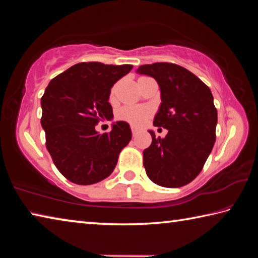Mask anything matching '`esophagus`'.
Listing matches in <instances>:
<instances>
[{"mask_svg":"<svg viewBox=\"0 0 258 258\" xmlns=\"http://www.w3.org/2000/svg\"><path fill=\"white\" fill-rule=\"evenodd\" d=\"M131 130H132L133 135H135V134H137V133L139 132V127H137V126H134V125L131 126Z\"/></svg>","mask_w":258,"mask_h":258,"instance_id":"34e87169","label":"esophagus"}]
</instances>
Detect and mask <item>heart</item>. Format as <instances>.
<instances>
[{
  "instance_id": "b5f03b06",
  "label": "heart",
  "mask_w": 258,
  "mask_h": 258,
  "mask_svg": "<svg viewBox=\"0 0 258 258\" xmlns=\"http://www.w3.org/2000/svg\"><path fill=\"white\" fill-rule=\"evenodd\" d=\"M115 97V89H111L110 91V100ZM149 109L145 107H133V106H126L120 109L118 113L119 118L125 121H128L131 124L140 125L145 121L148 116H149Z\"/></svg>"
}]
</instances>
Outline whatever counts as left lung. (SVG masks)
<instances>
[{
	"label": "left lung",
	"mask_w": 258,
	"mask_h": 258,
	"mask_svg": "<svg viewBox=\"0 0 258 258\" xmlns=\"http://www.w3.org/2000/svg\"><path fill=\"white\" fill-rule=\"evenodd\" d=\"M138 73L158 83L161 104L154 125L168 130L164 139L149 131L152 142L143 150L147 175L160 186L185 185L202 172L215 143L217 110L211 90L175 63L143 64Z\"/></svg>",
	"instance_id": "left-lung-1"
}]
</instances>
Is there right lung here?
<instances>
[{"instance_id": "add662e5", "label": "right lung", "mask_w": 258, "mask_h": 258, "mask_svg": "<svg viewBox=\"0 0 258 258\" xmlns=\"http://www.w3.org/2000/svg\"><path fill=\"white\" fill-rule=\"evenodd\" d=\"M132 64L80 62L59 74L41 99L45 146L55 167L73 183L94 184L112 173L132 139L130 125L117 121L108 133L95 125L112 116L110 89Z\"/></svg>"}]
</instances>
